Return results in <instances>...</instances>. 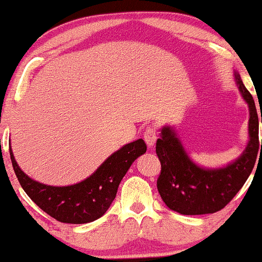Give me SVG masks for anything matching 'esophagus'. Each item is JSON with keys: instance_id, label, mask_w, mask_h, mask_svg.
I'll return each instance as SVG.
<instances>
[{"instance_id": "1", "label": "esophagus", "mask_w": 262, "mask_h": 262, "mask_svg": "<svg viewBox=\"0 0 262 262\" xmlns=\"http://www.w3.org/2000/svg\"><path fill=\"white\" fill-rule=\"evenodd\" d=\"M156 129L152 127V125H150V127H147L146 129H145L144 132V140L145 143H146L147 146H154L155 145V141L157 139L156 137Z\"/></svg>"}]
</instances>
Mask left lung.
<instances>
[{
  "label": "left lung",
  "mask_w": 262,
  "mask_h": 262,
  "mask_svg": "<svg viewBox=\"0 0 262 262\" xmlns=\"http://www.w3.org/2000/svg\"><path fill=\"white\" fill-rule=\"evenodd\" d=\"M235 83L249 106V141L237 160L220 168H204L190 160L172 127L161 129L156 154L161 162L157 189L163 203L182 215H205L222 210L241 190L253 171L259 141V121L251 94L234 71Z\"/></svg>",
  "instance_id": "8db88e82"
}]
</instances>
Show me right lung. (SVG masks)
I'll return each instance as SVG.
<instances>
[{
    "instance_id": "1",
    "label": "right lung",
    "mask_w": 262,
    "mask_h": 262,
    "mask_svg": "<svg viewBox=\"0 0 262 262\" xmlns=\"http://www.w3.org/2000/svg\"><path fill=\"white\" fill-rule=\"evenodd\" d=\"M146 152L143 139L129 143L113 152L90 177L67 187H52L28 177L9 155L15 176L28 196L47 215L63 223H89L100 219L115 200L122 178L135 160Z\"/></svg>"
}]
</instances>
